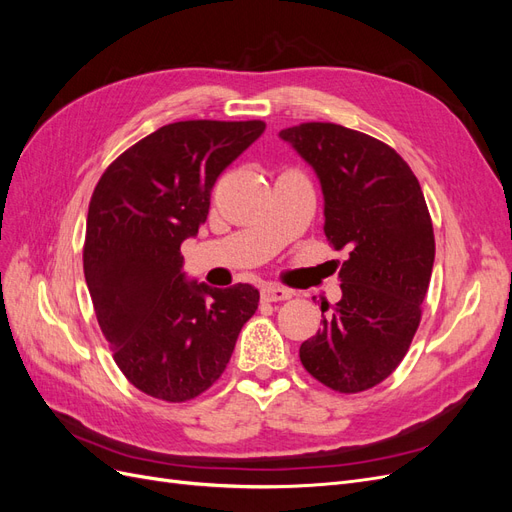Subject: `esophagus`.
I'll return each mask as SVG.
<instances>
[{"label":"esophagus","mask_w":512,"mask_h":512,"mask_svg":"<svg viewBox=\"0 0 512 512\" xmlns=\"http://www.w3.org/2000/svg\"><path fill=\"white\" fill-rule=\"evenodd\" d=\"M260 294L265 301L275 303V301H288L292 297V290H288L284 286H277V284H265L260 288Z\"/></svg>","instance_id":"esophagus-1"}]
</instances>
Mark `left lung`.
Masks as SVG:
<instances>
[{
  "label": "left lung",
  "instance_id": "8db88e82",
  "mask_svg": "<svg viewBox=\"0 0 512 512\" xmlns=\"http://www.w3.org/2000/svg\"><path fill=\"white\" fill-rule=\"evenodd\" d=\"M314 166L324 194V235L348 250L342 299L322 303V329L301 344L303 367L337 393H361L389 378L421 324L436 239L421 183L378 138L329 121L280 132Z\"/></svg>",
  "mask_w": 512,
  "mask_h": 512
}]
</instances>
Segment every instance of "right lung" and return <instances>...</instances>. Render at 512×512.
Masks as SVG:
<instances>
[{"mask_svg": "<svg viewBox=\"0 0 512 512\" xmlns=\"http://www.w3.org/2000/svg\"><path fill=\"white\" fill-rule=\"evenodd\" d=\"M262 132L260 119L168 123L108 164L91 194L85 282L117 367L149 397L205 393L258 309L250 284L185 282L179 247L205 224L215 179Z\"/></svg>", "mask_w": 512, "mask_h": 512, "instance_id": "add662e5", "label": "right lung"}]
</instances>
